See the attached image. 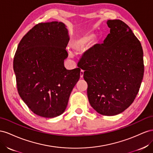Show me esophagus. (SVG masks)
<instances>
[{
	"label": "esophagus",
	"instance_id": "obj_1",
	"mask_svg": "<svg viewBox=\"0 0 153 153\" xmlns=\"http://www.w3.org/2000/svg\"><path fill=\"white\" fill-rule=\"evenodd\" d=\"M83 75H84V71H82V70H81V72H80V76H81V78L83 77Z\"/></svg>",
	"mask_w": 153,
	"mask_h": 153
}]
</instances>
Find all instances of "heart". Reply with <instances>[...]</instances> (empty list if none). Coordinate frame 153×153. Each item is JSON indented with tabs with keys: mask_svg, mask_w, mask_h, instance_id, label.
I'll use <instances>...</instances> for the list:
<instances>
[{
	"mask_svg": "<svg viewBox=\"0 0 153 153\" xmlns=\"http://www.w3.org/2000/svg\"><path fill=\"white\" fill-rule=\"evenodd\" d=\"M93 38L94 35L92 34H87V35L76 38L72 42L71 47L74 51L77 52L83 51Z\"/></svg>",
	"mask_w": 153,
	"mask_h": 153,
	"instance_id": "heart-1",
	"label": "heart"
}]
</instances>
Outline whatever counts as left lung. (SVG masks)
Masks as SVG:
<instances>
[{"mask_svg": "<svg viewBox=\"0 0 153 153\" xmlns=\"http://www.w3.org/2000/svg\"><path fill=\"white\" fill-rule=\"evenodd\" d=\"M110 33L102 44L82 55L77 65L84 70L91 106L113 116L126 110L137 97L144 72L141 43L120 20H108Z\"/></svg>", "mask_w": 153, "mask_h": 153, "instance_id": "8db88e82", "label": "left lung"}]
</instances>
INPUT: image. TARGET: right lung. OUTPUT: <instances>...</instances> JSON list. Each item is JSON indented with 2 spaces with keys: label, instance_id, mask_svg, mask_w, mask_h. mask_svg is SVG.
<instances>
[{
  "label": "right lung",
  "instance_id": "right-lung-1",
  "mask_svg": "<svg viewBox=\"0 0 153 153\" xmlns=\"http://www.w3.org/2000/svg\"><path fill=\"white\" fill-rule=\"evenodd\" d=\"M68 30L62 22L40 23L22 38L13 60L17 90L36 115L54 118L66 109L81 69L67 70Z\"/></svg>",
  "mask_w": 153,
  "mask_h": 153
}]
</instances>
